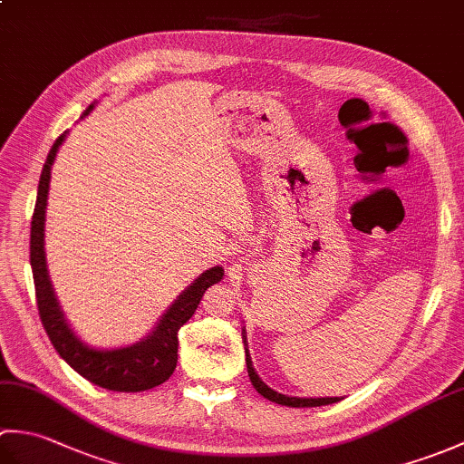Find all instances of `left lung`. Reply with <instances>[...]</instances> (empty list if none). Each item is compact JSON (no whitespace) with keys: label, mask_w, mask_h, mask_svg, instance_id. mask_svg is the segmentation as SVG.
Wrapping results in <instances>:
<instances>
[{"label":"left lung","mask_w":464,"mask_h":464,"mask_svg":"<svg viewBox=\"0 0 464 464\" xmlns=\"http://www.w3.org/2000/svg\"><path fill=\"white\" fill-rule=\"evenodd\" d=\"M245 337V333H243ZM245 361H247V371H249V379L253 382V387L257 389V392L265 399H269L271 402H277V405H285V407H323V405H333V402L341 401L339 397H323V399H303V397H287V395H281V392L273 391L271 387H267L261 379L257 371L253 369V361L249 357V351H247V344H245Z\"/></svg>","instance_id":"1"}]
</instances>
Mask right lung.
Masks as SVG:
<instances>
[{
	"label": "right lung",
	"mask_w": 464,
	"mask_h": 464,
	"mask_svg": "<svg viewBox=\"0 0 464 464\" xmlns=\"http://www.w3.org/2000/svg\"><path fill=\"white\" fill-rule=\"evenodd\" d=\"M95 103H92L83 111L82 120L90 115ZM67 131L57 137L52 150L47 153V161L42 169L37 187V201L32 219V241H29V261H32L34 283H35V299L44 329L49 341L55 347L69 367L82 374L83 379L97 384V387L120 391V392H140L153 389L157 384L165 382L171 377L177 367V333L183 324L193 317L197 304L201 303L203 293L211 285L223 279V267H211L201 273L179 297L173 301L169 309L163 313L155 329L140 343L121 349H93L90 344L80 341V337L69 327L63 311L59 307L55 293L49 281L45 247H44V231H45V209H47V193L49 179H52V165L59 151V145L65 141Z\"/></svg>",
	"instance_id": "add662e5"
}]
</instances>
